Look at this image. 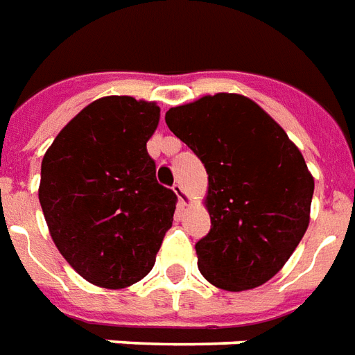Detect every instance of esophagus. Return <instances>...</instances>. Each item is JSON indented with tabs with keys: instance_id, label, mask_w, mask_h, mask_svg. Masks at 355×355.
<instances>
[{
	"instance_id": "1",
	"label": "esophagus",
	"mask_w": 355,
	"mask_h": 355,
	"mask_svg": "<svg viewBox=\"0 0 355 355\" xmlns=\"http://www.w3.org/2000/svg\"><path fill=\"white\" fill-rule=\"evenodd\" d=\"M173 191H175V193H177L178 202H180V205H182V207H186V205H188V193H186V191H184L182 186H180V184H175V186H173Z\"/></svg>"
}]
</instances>
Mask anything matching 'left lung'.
Here are the masks:
<instances>
[{
    "label": "left lung",
    "mask_w": 355,
    "mask_h": 355,
    "mask_svg": "<svg viewBox=\"0 0 355 355\" xmlns=\"http://www.w3.org/2000/svg\"><path fill=\"white\" fill-rule=\"evenodd\" d=\"M166 123L208 175L210 232L196 243L199 272L229 292L264 285L309 227L315 178L300 148L261 105L236 93L171 107Z\"/></svg>",
    "instance_id": "obj_1"
}]
</instances>
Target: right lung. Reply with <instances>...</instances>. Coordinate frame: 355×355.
Returning a JSON list of instances; mask_svg holds the SVG:
<instances>
[{
    "label": "right lung",
    "mask_w": 355,
    "mask_h": 355,
    "mask_svg": "<svg viewBox=\"0 0 355 355\" xmlns=\"http://www.w3.org/2000/svg\"><path fill=\"white\" fill-rule=\"evenodd\" d=\"M156 102L104 96L53 139L40 167L39 201L59 253L102 288H126L153 270L173 225L177 196L159 186L147 141Z\"/></svg>",
    "instance_id": "right-lung-1"
}]
</instances>
